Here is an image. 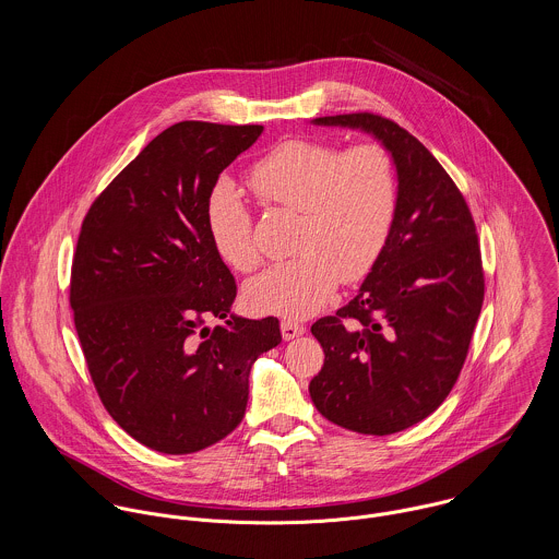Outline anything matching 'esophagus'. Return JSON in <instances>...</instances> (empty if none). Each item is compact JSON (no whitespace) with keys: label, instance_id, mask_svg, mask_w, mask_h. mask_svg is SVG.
Masks as SVG:
<instances>
[{"label":"esophagus","instance_id":"1","mask_svg":"<svg viewBox=\"0 0 559 559\" xmlns=\"http://www.w3.org/2000/svg\"><path fill=\"white\" fill-rule=\"evenodd\" d=\"M280 329H282V335H284V340H293V337H297V335H301V333L306 331V326H304L301 322H297V320L293 319L282 320Z\"/></svg>","mask_w":559,"mask_h":559}]
</instances>
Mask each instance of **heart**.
<instances>
[{"label": "heart", "mask_w": 559, "mask_h": 559, "mask_svg": "<svg viewBox=\"0 0 559 559\" xmlns=\"http://www.w3.org/2000/svg\"><path fill=\"white\" fill-rule=\"evenodd\" d=\"M249 187L264 206L299 213V255L269 266L247 286L253 310L293 319L319 312L340 277H364L383 253L399 213L396 163L379 144L340 153L319 140H288L253 163ZM204 217L217 253L251 271L260 260L253 222L233 182L215 185Z\"/></svg>", "instance_id": "heart-1"}]
</instances>
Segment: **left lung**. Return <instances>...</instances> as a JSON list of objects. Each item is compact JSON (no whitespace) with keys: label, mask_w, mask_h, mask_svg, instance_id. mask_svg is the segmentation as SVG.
<instances>
[{"label":"left lung","mask_w":559,"mask_h":559,"mask_svg":"<svg viewBox=\"0 0 559 559\" xmlns=\"http://www.w3.org/2000/svg\"><path fill=\"white\" fill-rule=\"evenodd\" d=\"M314 124L372 133L399 171L383 253L357 297L312 324L324 350L314 406L346 430L383 437L439 408L463 370L484 301L476 224L450 174L394 120L357 111Z\"/></svg>","instance_id":"obj_1"}]
</instances>
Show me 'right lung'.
<instances>
[{"label": "right lung", "instance_id": "1", "mask_svg": "<svg viewBox=\"0 0 559 559\" xmlns=\"http://www.w3.org/2000/svg\"><path fill=\"white\" fill-rule=\"evenodd\" d=\"M260 133V124H171L81 224L71 308L92 383L118 426L163 454L228 437L245 415L253 361L282 342L280 320L233 314L237 282L204 217L219 174Z\"/></svg>", "mask_w": 559, "mask_h": 559}]
</instances>
